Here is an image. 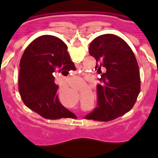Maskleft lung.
<instances>
[{"mask_svg": "<svg viewBox=\"0 0 158 158\" xmlns=\"http://www.w3.org/2000/svg\"><path fill=\"white\" fill-rule=\"evenodd\" d=\"M100 74L96 86L97 107L87 119L109 121L124 115L133 107L140 92L139 69L131 47L120 37L105 34L96 37L89 47ZM104 69L106 72H102Z\"/></svg>", "mask_w": 158, "mask_h": 158, "instance_id": "obj_1", "label": "left lung"}]
</instances>
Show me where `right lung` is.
<instances>
[{
    "mask_svg": "<svg viewBox=\"0 0 158 158\" xmlns=\"http://www.w3.org/2000/svg\"><path fill=\"white\" fill-rule=\"evenodd\" d=\"M67 49L59 38L42 35L27 46L20 60L19 94L25 105L45 118L73 115L59 102L54 83V73L76 69Z\"/></svg>",
    "mask_w": 158,
    "mask_h": 158,
    "instance_id": "1",
    "label": "right lung"
}]
</instances>
